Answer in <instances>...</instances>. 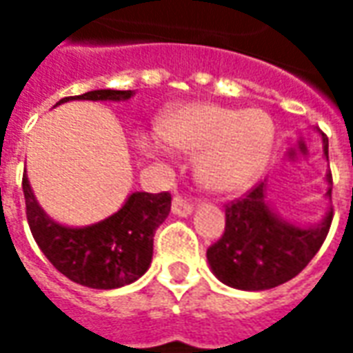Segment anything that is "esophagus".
Here are the masks:
<instances>
[{"mask_svg": "<svg viewBox=\"0 0 353 353\" xmlns=\"http://www.w3.org/2000/svg\"><path fill=\"white\" fill-rule=\"evenodd\" d=\"M172 214L177 215V217H187V215L192 214V204L189 200L176 196L172 200Z\"/></svg>", "mask_w": 353, "mask_h": 353, "instance_id": "obj_1", "label": "esophagus"}]
</instances>
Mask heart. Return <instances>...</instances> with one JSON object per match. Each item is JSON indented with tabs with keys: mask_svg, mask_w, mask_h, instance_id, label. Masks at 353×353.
<instances>
[{
	"mask_svg": "<svg viewBox=\"0 0 353 353\" xmlns=\"http://www.w3.org/2000/svg\"><path fill=\"white\" fill-rule=\"evenodd\" d=\"M164 141L141 138L139 149L162 159L168 147L194 154V176L210 192L230 194L263 174L274 147L272 119L263 109H234L219 103H189L159 121Z\"/></svg>",
	"mask_w": 353,
	"mask_h": 353,
	"instance_id": "obj_1",
	"label": "heart"
}]
</instances>
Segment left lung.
<instances>
[{
	"label": "left lung",
	"mask_w": 353,
	"mask_h": 353,
	"mask_svg": "<svg viewBox=\"0 0 353 353\" xmlns=\"http://www.w3.org/2000/svg\"><path fill=\"white\" fill-rule=\"evenodd\" d=\"M323 157L329 159V139L321 134ZM325 196L331 199V174ZM266 179L225 210V232L208 250V265L225 285L242 291H265L285 283L308 265L323 244L333 208L321 221L296 225L278 214L268 200Z\"/></svg>",
	"instance_id": "8db88e82"
}]
</instances>
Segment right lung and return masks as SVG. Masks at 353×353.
<instances>
[{
    "mask_svg": "<svg viewBox=\"0 0 353 353\" xmlns=\"http://www.w3.org/2000/svg\"><path fill=\"white\" fill-rule=\"evenodd\" d=\"M134 90H90L58 101H124ZM54 105V108H57ZM22 191L26 199L30 230L39 250L58 272L75 283L92 289H117L136 281L147 272L153 259L154 230L168 217V192H130L115 214L87 227H68L54 221L39 206L24 172Z\"/></svg>",
    "mask_w": 353,
    "mask_h": 353,
    "instance_id": "1",
    "label": "right lung"
}]
</instances>
